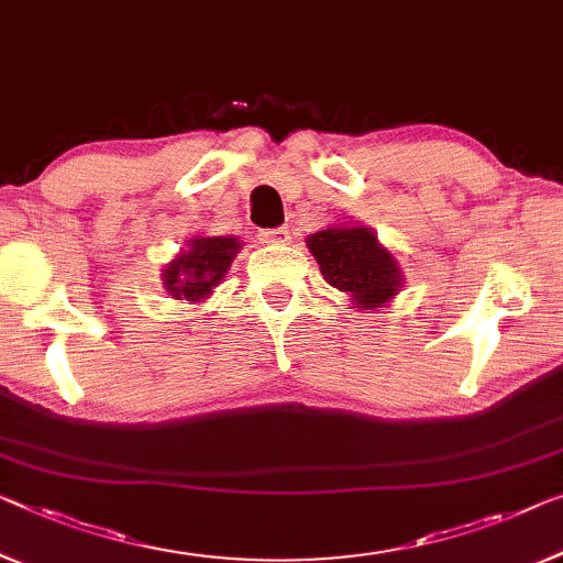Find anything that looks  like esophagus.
I'll return each instance as SVG.
<instances>
[{
  "instance_id": "esophagus-1",
  "label": "esophagus",
  "mask_w": 563,
  "mask_h": 563,
  "mask_svg": "<svg viewBox=\"0 0 563 563\" xmlns=\"http://www.w3.org/2000/svg\"><path fill=\"white\" fill-rule=\"evenodd\" d=\"M260 240H263L265 245H288V242H290V232H288V228L263 230V232H260Z\"/></svg>"
}]
</instances>
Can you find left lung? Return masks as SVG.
I'll list each match as a JSON object with an SVG mask.
<instances>
[{"label":"left lung","instance_id":"left-lung-1","mask_svg":"<svg viewBox=\"0 0 563 563\" xmlns=\"http://www.w3.org/2000/svg\"><path fill=\"white\" fill-rule=\"evenodd\" d=\"M306 247L321 267L323 280L346 292L351 308L356 310L384 308L405 285L397 257L366 224H331L308 234Z\"/></svg>","mask_w":563,"mask_h":563}]
</instances>
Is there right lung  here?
<instances>
[{
    "mask_svg": "<svg viewBox=\"0 0 563 563\" xmlns=\"http://www.w3.org/2000/svg\"><path fill=\"white\" fill-rule=\"evenodd\" d=\"M242 250V242L232 234L222 238H191L172 263L164 265L162 285L176 300L201 303L224 280L232 260Z\"/></svg>",
    "mask_w": 563,
    "mask_h": 563,
    "instance_id": "1",
    "label": "right lung"
}]
</instances>
